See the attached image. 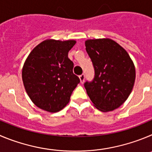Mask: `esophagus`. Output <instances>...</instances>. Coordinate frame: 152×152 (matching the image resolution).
Returning <instances> with one entry per match:
<instances>
[{
    "instance_id": "esophagus-1",
    "label": "esophagus",
    "mask_w": 152,
    "mask_h": 152,
    "mask_svg": "<svg viewBox=\"0 0 152 152\" xmlns=\"http://www.w3.org/2000/svg\"><path fill=\"white\" fill-rule=\"evenodd\" d=\"M79 80H80L81 84H83V83H84V81H85V75L84 74H82L79 76Z\"/></svg>"
}]
</instances>
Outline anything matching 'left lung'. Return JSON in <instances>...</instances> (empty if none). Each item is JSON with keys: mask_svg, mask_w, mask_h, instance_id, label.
<instances>
[{"mask_svg": "<svg viewBox=\"0 0 152 152\" xmlns=\"http://www.w3.org/2000/svg\"><path fill=\"white\" fill-rule=\"evenodd\" d=\"M86 49L95 76L85 88L93 105L102 112L121 106L131 93L136 79L134 64L127 51L110 38L87 39Z\"/></svg>", "mask_w": 152, "mask_h": 152, "instance_id": "1", "label": "left lung"}]
</instances>
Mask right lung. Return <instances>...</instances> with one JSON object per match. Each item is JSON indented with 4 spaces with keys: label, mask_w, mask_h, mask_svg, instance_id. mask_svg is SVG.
<instances>
[{
    "label": "right lung",
    "mask_w": 152,
    "mask_h": 152,
    "mask_svg": "<svg viewBox=\"0 0 152 152\" xmlns=\"http://www.w3.org/2000/svg\"><path fill=\"white\" fill-rule=\"evenodd\" d=\"M76 41L48 39L30 52L22 67V77L28 95L37 107L57 113L69 101L79 79L73 73L68 52Z\"/></svg>",
    "instance_id": "obj_1"
}]
</instances>
